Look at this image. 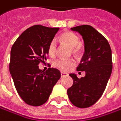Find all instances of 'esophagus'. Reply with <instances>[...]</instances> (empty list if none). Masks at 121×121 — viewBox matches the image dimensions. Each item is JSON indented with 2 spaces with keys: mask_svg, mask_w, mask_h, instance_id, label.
I'll list each match as a JSON object with an SVG mask.
<instances>
[{
  "mask_svg": "<svg viewBox=\"0 0 121 121\" xmlns=\"http://www.w3.org/2000/svg\"><path fill=\"white\" fill-rule=\"evenodd\" d=\"M66 75H67V73H61V77H62V78H63V77H65V76H66Z\"/></svg>",
  "mask_w": 121,
  "mask_h": 121,
  "instance_id": "1",
  "label": "esophagus"
}]
</instances>
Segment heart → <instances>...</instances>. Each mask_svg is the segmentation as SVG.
<instances>
[{"label": "heart", "instance_id": "obj_1", "mask_svg": "<svg viewBox=\"0 0 121 121\" xmlns=\"http://www.w3.org/2000/svg\"><path fill=\"white\" fill-rule=\"evenodd\" d=\"M60 40L62 42L67 43L72 48L73 53L78 54L81 50V46L80 44V38L73 32H65L60 35ZM57 43L55 39H52L48 44L47 53L49 56H54L56 53ZM75 65V60L73 59H59L56 60L54 65L59 69L63 72L69 70V68Z\"/></svg>", "mask_w": 121, "mask_h": 121}]
</instances>
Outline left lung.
<instances>
[{
    "instance_id": "1",
    "label": "left lung",
    "mask_w": 121,
    "mask_h": 121,
    "mask_svg": "<svg viewBox=\"0 0 121 121\" xmlns=\"http://www.w3.org/2000/svg\"><path fill=\"white\" fill-rule=\"evenodd\" d=\"M78 32L84 40L85 52L78 71H85V77L78 78L69 74L73 79V86L67 89L71 103L79 108H89L102 95L112 69L111 48L101 33L90 25L71 28Z\"/></svg>"
}]
</instances>
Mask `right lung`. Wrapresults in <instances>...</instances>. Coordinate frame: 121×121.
<instances>
[{"label":"right lung","instance_id":"obj_1","mask_svg":"<svg viewBox=\"0 0 121 121\" xmlns=\"http://www.w3.org/2000/svg\"><path fill=\"white\" fill-rule=\"evenodd\" d=\"M59 29L33 25L23 32L12 46L9 70L17 93L29 105L46 103L61 77L56 68L49 67L43 72L38 67L47 59L48 44Z\"/></svg>","mask_w":121,"mask_h":121}]
</instances>
